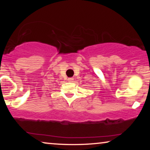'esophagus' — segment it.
Wrapping results in <instances>:
<instances>
[{"label": "esophagus", "mask_w": 150, "mask_h": 150, "mask_svg": "<svg viewBox=\"0 0 150 150\" xmlns=\"http://www.w3.org/2000/svg\"><path fill=\"white\" fill-rule=\"evenodd\" d=\"M67 81H68V82H73L74 81V79L73 78H68V79H67Z\"/></svg>", "instance_id": "esophagus-1"}]
</instances>
